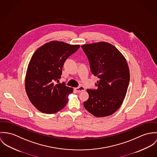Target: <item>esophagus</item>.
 Wrapping results in <instances>:
<instances>
[{"label":"esophagus","instance_id":"34e87169","mask_svg":"<svg viewBox=\"0 0 157 157\" xmlns=\"http://www.w3.org/2000/svg\"><path fill=\"white\" fill-rule=\"evenodd\" d=\"M75 90H76L78 92H82V91H85L86 89H85V87H83V86H79V87L76 88Z\"/></svg>","mask_w":157,"mask_h":157}]
</instances>
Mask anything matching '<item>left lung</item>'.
I'll use <instances>...</instances> for the list:
<instances>
[{
    "label": "left lung",
    "instance_id": "left-lung-1",
    "mask_svg": "<svg viewBox=\"0 0 157 157\" xmlns=\"http://www.w3.org/2000/svg\"><path fill=\"white\" fill-rule=\"evenodd\" d=\"M81 48L92 74L99 79L97 90L87 89L89 98L84 106L95 117L110 116L120 108L127 92L130 75L126 59L116 47L104 41Z\"/></svg>",
    "mask_w": 157,
    "mask_h": 157
}]
</instances>
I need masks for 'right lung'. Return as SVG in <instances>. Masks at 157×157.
Returning <instances> with one entry per match:
<instances>
[{"label":"right lung","instance_id":"right-lung-1","mask_svg":"<svg viewBox=\"0 0 157 157\" xmlns=\"http://www.w3.org/2000/svg\"><path fill=\"white\" fill-rule=\"evenodd\" d=\"M80 46L52 41L33 54L25 77V89L31 102L41 113H55L68 102L73 88L59 83L64 62Z\"/></svg>","mask_w":157,"mask_h":157}]
</instances>
